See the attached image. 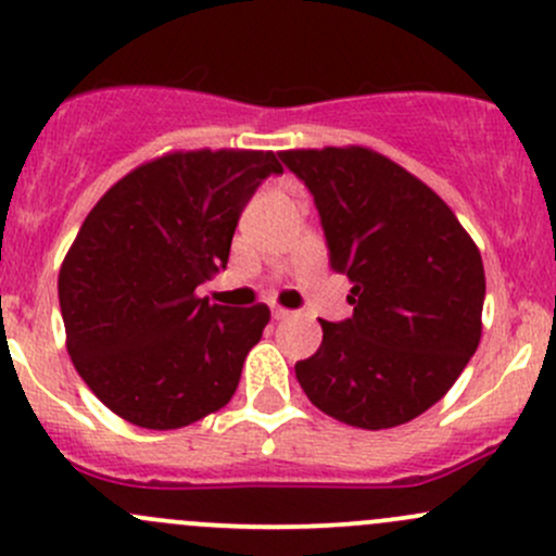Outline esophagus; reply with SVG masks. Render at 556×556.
Returning a JSON list of instances; mask_svg holds the SVG:
<instances>
[{"instance_id": "1", "label": "esophagus", "mask_w": 556, "mask_h": 556, "mask_svg": "<svg viewBox=\"0 0 556 556\" xmlns=\"http://www.w3.org/2000/svg\"><path fill=\"white\" fill-rule=\"evenodd\" d=\"M291 316H294V313L286 311V307H273V318H276V320H286V318H291Z\"/></svg>"}]
</instances>
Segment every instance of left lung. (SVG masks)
Returning a JSON list of instances; mask_svg holds the SVG:
<instances>
[{
  "label": "left lung",
  "instance_id": "1",
  "mask_svg": "<svg viewBox=\"0 0 556 556\" xmlns=\"http://www.w3.org/2000/svg\"><path fill=\"white\" fill-rule=\"evenodd\" d=\"M313 194L329 265L351 278L353 316L294 371L320 412L380 431L433 406L477 353L484 267L450 205L364 147L280 152Z\"/></svg>",
  "mask_w": 556,
  "mask_h": 556
}]
</instances>
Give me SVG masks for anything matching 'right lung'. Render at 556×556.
<instances>
[{"instance_id": "obj_1", "label": "right lung", "mask_w": 556, "mask_h": 556, "mask_svg": "<svg viewBox=\"0 0 556 556\" xmlns=\"http://www.w3.org/2000/svg\"><path fill=\"white\" fill-rule=\"evenodd\" d=\"M273 152H174L96 203L59 276L66 348L114 415L152 431L222 409L270 320L267 305H211L194 291L225 270L245 203Z\"/></svg>"}]
</instances>
